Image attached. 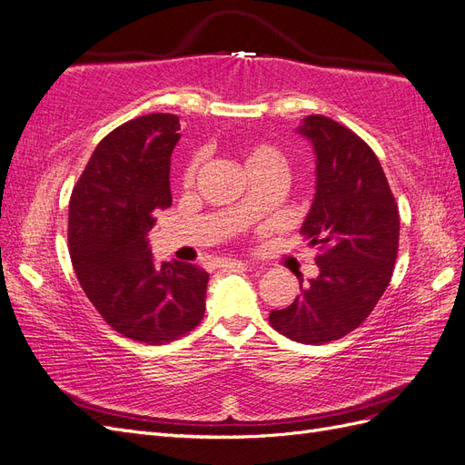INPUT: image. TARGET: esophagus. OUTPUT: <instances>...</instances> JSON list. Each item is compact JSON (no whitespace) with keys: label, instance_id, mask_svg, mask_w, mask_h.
I'll return each instance as SVG.
<instances>
[{"label":"esophagus","instance_id":"1","mask_svg":"<svg viewBox=\"0 0 465 465\" xmlns=\"http://www.w3.org/2000/svg\"><path fill=\"white\" fill-rule=\"evenodd\" d=\"M236 263H238V265H248V263L242 262V260H217V262H215L217 267H227V265H236Z\"/></svg>","mask_w":465,"mask_h":465}]
</instances>
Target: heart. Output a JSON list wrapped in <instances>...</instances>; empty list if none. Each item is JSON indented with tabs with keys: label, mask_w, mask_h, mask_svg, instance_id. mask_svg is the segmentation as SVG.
Returning <instances> with one entry per match:
<instances>
[{
	"label": "heart",
	"mask_w": 465,
	"mask_h": 465,
	"mask_svg": "<svg viewBox=\"0 0 465 465\" xmlns=\"http://www.w3.org/2000/svg\"><path fill=\"white\" fill-rule=\"evenodd\" d=\"M242 166L248 176L272 174L277 178H283L287 171V161H285V154L281 153L275 145L256 142L242 147ZM193 173H195V166L192 164L186 171L184 180L192 182Z\"/></svg>",
	"instance_id": "1"
}]
</instances>
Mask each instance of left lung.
Wrapping results in <instances>:
<instances>
[{"mask_svg": "<svg viewBox=\"0 0 465 465\" xmlns=\"http://www.w3.org/2000/svg\"><path fill=\"white\" fill-rule=\"evenodd\" d=\"M316 157L314 200L301 232L322 250L308 279L270 323L289 340L322 345L359 328L382 297L398 256L400 213L372 149L331 118L306 116L297 128Z\"/></svg>", "mask_w": 465, "mask_h": 465, "instance_id": "obj_1", "label": "left lung"}]
</instances>
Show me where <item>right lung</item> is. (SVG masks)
<instances>
[{
	"instance_id": "1",
	"label": "right lung",
	"mask_w": 465,
	"mask_h": 465,
	"mask_svg": "<svg viewBox=\"0 0 465 465\" xmlns=\"http://www.w3.org/2000/svg\"><path fill=\"white\" fill-rule=\"evenodd\" d=\"M174 114L122 124L96 145L69 202V254L89 301L118 333L157 345L195 328L209 273L193 263H154L149 231L173 203Z\"/></svg>"
}]
</instances>
